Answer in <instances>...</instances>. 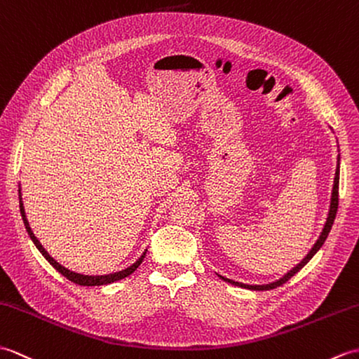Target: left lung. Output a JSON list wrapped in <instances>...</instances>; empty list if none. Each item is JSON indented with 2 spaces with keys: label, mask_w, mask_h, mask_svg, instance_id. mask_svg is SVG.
I'll use <instances>...</instances> for the list:
<instances>
[{
  "label": "left lung",
  "mask_w": 359,
  "mask_h": 359,
  "mask_svg": "<svg viewBox=\"0 0 359 359\" xmlns=\"http://www.w3.org/2000/svg\"><path fill=\"white\" fill-rule=\"evenodd\" d=\"M338 187H339V156H338V167H337V172H335V181H333V189H332V200H330V209H329V217H327V221H325V224H324V229H323V232H321V235H320V238H318L316 240V243L313 244V247H312V250H310L307 255H306V258L302 259L299 264H297L294 266L290 272H287L285 273L283 278H280V280L278 281H275V283H270V284H264V285H249V284H243V283H238V281H233V280H229V278H224V276H221V275H218L221 280H224V281H227V283H230V284H233V285H240V287H244V289H250V290H270V289H275V287H280V285H283L285 281H289L290 278L294 275V273H298L299 270L304 267L307 262L313 258V255L321 249V245L324 244V241L327 240V236H329V232H330V229H332V226H333V221H335V217H337V210H338Z\"/></svg>",
  "instance_id": "left-lung-1"
}]
</instances>
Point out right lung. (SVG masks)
I'll list each match as a JSON object with an SVG mask.
<instances>
[{"label": "right lung", "instance_id": "add662e5", "mask_svg": "<svg viewBox=\"0 0 359 359\" xmlns=\"http://www.w3.org/2000/svg\"><path fill=\"white\" fill-rule=\"evenodd\" d=\"M20 212H21V217H22V221H24V226H26V230H27V233H29V236H30V240L34 241V244L36 245V249L43 253V257L50 262V264L58 270V272L62 275V276H66L69 281H72V283H75V284H79V285H106V284H110V283H115V281H119V280H123V278H126V276H129V275H132L135 270L138 269V266L141 264L142 262V259H144V257H146V252L141 255L140 257V259L137 261V262H133V264L130 266V267H127V269H124V270H121V272H115V273H110V275H101V276H89V275H81V273H75V272H72V270H69V269H66V267H62L60 262H57L55 261L49 253H47V250L44 249V247L41 245V243L38 241V238L34 235V232H32V229H30V226H29V221H27V218H26V212H24V207H22V201H21V189H20Z\"/></svg>", "mask_w": 359, "mask_h": 359}]
</instances>
